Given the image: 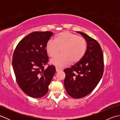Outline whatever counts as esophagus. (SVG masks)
<instances>
[{
    "mask_svg": "<svg viewBox=\"0 0 120 120\" xmlns=\"http://www.w3.org/2000/svg\"><path fill=\"white\" fill-rule=\"evenodd\" d=\"M56 71H57V72H59V71H61V69H60V68H56Z\"/></svg>",
    "mask_w": 120,
    "mask_h": 120,
    "instance_id": "esophagus-1",
    "label": "esophagus"
}]
</instances>
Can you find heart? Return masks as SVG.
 <instances>
[{
    "instance_id": "obj_1",
    "label": "heart",
    "mask_w": 120,
    "mask_h": 120,
    "mask_svg": "<svg viewBox=\"0 0 120 120\" xmlns=\"http://www.w3.org/2000/svg\"><path fill=\"white\" fill-rule=\"evenodd\" d=\"M87 44L83 38L68 31L60 33L53 40H49L46 50L50 57H53L51 63L59 68H62L72 63H77L85 55Z\"/></svg>"
}]
</instances>
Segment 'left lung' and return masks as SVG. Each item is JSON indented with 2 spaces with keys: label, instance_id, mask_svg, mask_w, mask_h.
I'll use <instances>...</instances> for the list:
<instances>
[{
  "label": "left lung",
  "instance_id": "obj_1",
  "mask_svg": "<svg viewBox=\"0 0 120 120\" xmlns=\"http://www.w3.org/2000/svg\"><path fill=\"white\" fill-rule=\"evenodd\" d=\"M76 32L86 40V50L80 61L64 70V84L68 95L80 98L95 88L102 77L104 64L103 51L98 41L85 33Z\"/></svg>",
  "mask_w": 120,
  "mask_h": 120
}]
</instances>
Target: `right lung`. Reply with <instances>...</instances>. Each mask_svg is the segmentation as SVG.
<instances>
[{
    "mask_svg": "<svg viewBox=\"0 0 120 120\" xmlns=\"http://www.w3.org/2000/svg\"><path fill=\"white\" fill-rule=\"evenodd\" d=\"M53 32H33L23 38L15 49L12 65L17 82L22 91L34 98L47 93L48 86L56 72L53 65L47 64L46 45Z\"/></svg>",
    "mask_w": 120,
    "mask_h": 120,
    "instance_id": "obj_1",
    "label": "right lung"
}]
</instances>
